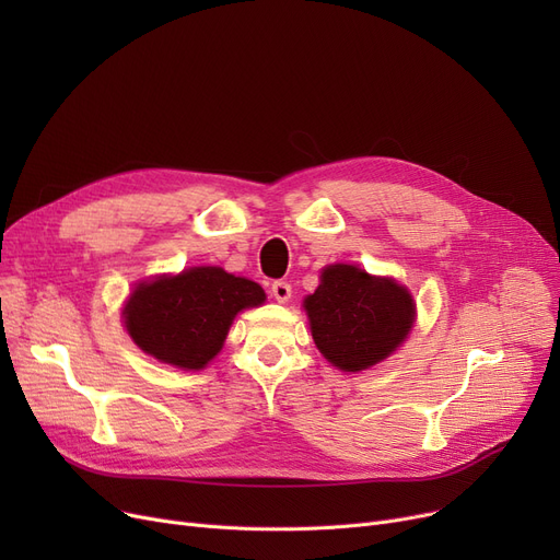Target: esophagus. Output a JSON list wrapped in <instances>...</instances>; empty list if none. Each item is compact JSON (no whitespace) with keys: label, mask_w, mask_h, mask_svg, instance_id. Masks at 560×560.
I'll return each mask as SVG.
<instances>
[{"label":"esophagus","mask_w":560,"mask_h":560,"mask_svg":"<svg viewBox=\"0 0 560 560\" xmlns=\"http://www.w3.org/2000/svg\"><path fill=\"white\" fill-rule=\"evenodd\" d=\"M270 292H272V298L277 300V302H288L290 300V295H292V290H290V283L288 281H275L272 283V288H270Z\"/></svg>","instance_id":"1"}]
</instances>
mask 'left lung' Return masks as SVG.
Listing matches in <instances>:
<instances>
[{
    "label": "left lung",
    "instance_id": "8db88e82",
    "mask_svg": "<svg viewBox=\"0 0 560 560\" xmlns=\"http://www.w3.org/2000/svg\"><path fill=\"white\" fill-rule=\"evenodd\" d=\"M311 334L325 359L345 372H361L390 357L416 319L408 290L354 265H329L304 300Z\"/></svg>",
    "mask_w": 560,
    "mask_h": 560
}]
</instances>
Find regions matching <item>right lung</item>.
Masks as SVG:
<instances>
[{
  "instance_id": "add662e5",
  "label": "right lung",
  "mask_w": 560,
  "mask_h": 560,
  "mask_svg": "<svg viewBox=\"0 0 560 560\" xmlns=\"http://www.w3.org/2000/svg\"><path fill=\"white\" fill-rule=\"evenodd\" d=\"M262 302V288L249 279L222 268H192L140 283L125 306V325L147 354L201 370L222 349L233 317Z\"/></svg>"
}]
</instances>
